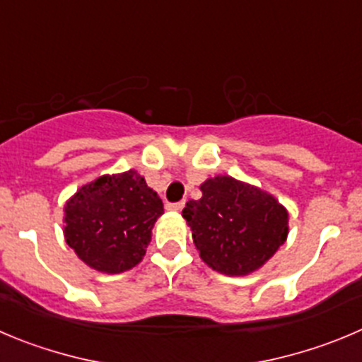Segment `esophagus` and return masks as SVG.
I'll return each instance as SVG.
<instances>
[{"label": "esophagus", "mask_w": 362, "mask_h": 362, "mask_svg": "<svg viewBox=\"0 0 362 362\" xmlns=\"http://www.w3.org/2000/svg\"><path fill=\"white\" fill-rule=\"evenodd\" d=\"M185 208V201H179V202H170L168 204V209H174V211H179V209Z\"/></svg>", "instance_id": "1"}]
</instances>
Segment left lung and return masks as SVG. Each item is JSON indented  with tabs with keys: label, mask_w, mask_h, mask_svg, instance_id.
<instances>
[{
	"label": "left lung",
	"mask_w": 362,
	"mask_h": 362,
	"mask_svg": "<svg viewBox=\"0 0 362 362\" xmlns=\"http://www.w3.org/2000/svg\"><path fill=\"white\" fill-rule=\"evenodd\" d=\"M202 197L188 201L183 216L202 261L226 275L263 267L288 236V211L275 197L229 175L201 185Z\"/></svg>",
	"instance_id": "1"
}]
</instances>
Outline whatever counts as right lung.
<instances>
[{"label":"right lung","instance_id":"obj_1","mask_svg":"<svg viewBox=\"0 0 362 362\" xmlns=\"http://www.w3.org/2000/svg\"><path fill=\"white\" fill-rule=\"evenodd\" d=\"M163 202L136 170L103 175L65 204V242L88 267L120 274L142 261Z\"/></svg>","mask_w":362,"mask_h":362}]
</instances>
